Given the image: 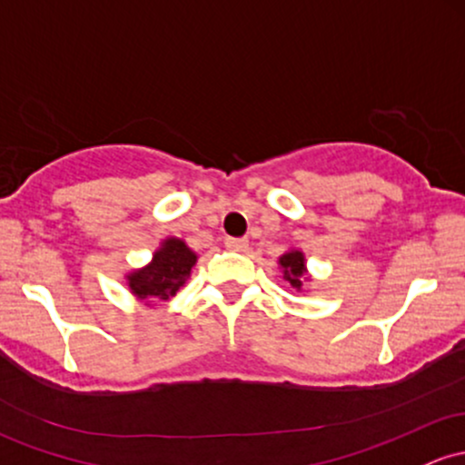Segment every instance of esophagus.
Returning <instances> with one entry per match:
<instances>
[{
  "instance_id": "esophagus-1",
  "label": "esophagus",
  "mask_w": 465,
  "mask_h": 465,
  "mask_svg": "<svg viewBox=\"0 0 465 465\" xmlns=\"http://www.w3.org/2000/svg\"><path fill=\"white\" fill-rule=\"evenodd\" d=\"M224 247L232 249V252H244L249 247L247 238H224Z\"/></svg>"
}]
</instances>
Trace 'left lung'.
<instances>
[{"label": "left lung", "mask_w": 465, "mask_h": 465, "mask_svg": "<svg viewBox=\"0 0 465 465\" xmlns=\"http://www.w3.org/2000/svg\"><path fill=\"white\" fill-rule=\"evenodd\" d=\"M280 267L284 272V280H289L293 289H302L304 273H307V264H304V253L298 249H291L280 258Z\"/></svg>", "instance_id": "obj_1"}]
</instances>
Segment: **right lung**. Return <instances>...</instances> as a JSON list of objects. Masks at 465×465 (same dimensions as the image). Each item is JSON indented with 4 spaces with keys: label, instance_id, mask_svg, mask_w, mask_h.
<instances>
[{
    "label": "right lung",
    "instance_id": "add662e5",
    "mask_svg": "<svg viewBox=\"0 0 465 465\" xmlns=\"http://www.w3.org/2000/svg\"><path fill=\"white\" fill-rule=\"evenodd\" d=\"M193 264H196V253L178 238H167L147 267L127 275V284L136 298H156L163 302L174 298L176 291L190 278Z\"/></svg>",
    "mask_w": 465,
    "mask_h": 465
}]
</instances>
